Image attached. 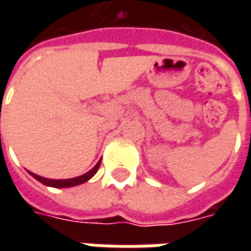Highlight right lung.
Instances as JSON below:
<instances>
[{
  "mask_svg": "<svg viewBox=\"0 0 251 251\" xmlns=\"http://www.w3.org/2000/svg\"><path fill=\"white\" fill-rule=\"evenodd\" d=\"M99 165H100V160L98 161V164L94 167L93 169H90L87 174L82 175V176H77V177H74V179H66V180H53V179H46V177H41L39 175H35L30 172V175L35 177L36 180H39L40 183H43L44 185H48V187H55V188H67V187H74V185H79L86 183L87 180H90L93 177L94 175L97 174V171L99 169Z\"/></svg>",
  "mask_w": 251,
  "mask_h": 251,
  "instance_id": "1",
  "label": "right lung"
}]
</instances>
